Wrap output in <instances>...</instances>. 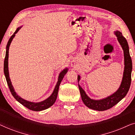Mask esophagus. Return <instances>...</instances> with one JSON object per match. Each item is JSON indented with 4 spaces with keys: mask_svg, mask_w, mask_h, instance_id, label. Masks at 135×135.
<instances>
[{
    "mask_svg": "<svg viewBox=\"0 0 135 135\" xmlns=\"http://www.w3.org/2000/svg\"><path fill=\"white\" fill-rule=\"evenodd\" d=\"M71 66H75V62L72 61V62H71Z\"/></svg>",
    "mask_w": 135,
    "mask_h": 135,
    "instance_id": "obj_1",
    "label": "esophagus"
}]
</instances>
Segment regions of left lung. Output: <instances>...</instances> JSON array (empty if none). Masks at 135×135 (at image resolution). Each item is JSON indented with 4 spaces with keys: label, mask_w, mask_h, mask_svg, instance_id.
I'll list each match as a JSON object with an SVG mask.
<instances>
[{
    "label": "left lung",
    "mask_w": 135,
    "mask_h": 135,
    "mask_svg": "<svg viewBox=\"0 0 135 135\" xmlns=\"http://www.w3.org/2000/svg\"><path fill=\"white\" fill-rule=\"evenodd\" d=\"M115 34L117 37L118 41L119 42L122 47L123 53H124V61L125 68L123 72V75L121 85L118 90L112 95L109 96L106 98L100 99V100H94L90 99L85 92L79 85V88L80 90L81 98L83 102L88 108L91 109L103 111L111 108L115 104H117L120 101L122 100L128 93L132 81V61L131 58L129 47L127 41L122 34L119 31H115ZM80 75H78L77 79L80 80Z\"/></svg>",
    "instance_id": "obj_1"
}]
</instances>
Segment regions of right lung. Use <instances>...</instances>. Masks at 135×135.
<instances>
[{
  "instance_id": "1",
  "label": "right lung",
  "mask_w": 135,
  "mask_h": 135,
  "mask_svg": "<svg viewBox=\"0 0 135 135\" xmlns=\"http://www.w3.org/2000/svg\"><path fill=\"white\" fill-rule=\"evenodd\" d=\"M20 28H21V27L17 28L15 32H14V34L11 36V37L8 40V43H7V47H6V53H5V57L4 60V66H3V72H4V74H5V78H6V80H7V84H8L9 89H10V91L11 93H12V95L20 103H21L22 105H23L24 106H25L26 108L29 109L34 110V111H40V110L47 109L50 108V107L52 106V105L55 103V101H56V99L57 98V96H58L59 86H60L61 82L62 79H63L64 75H65L66 73L68 72V69H64L62 72H61L60 75H59L58 82H57L56 86H55L54 91H53V93L51 94L50 97L48 98L47 99H45V100L41 101V102H39V103H32V102H29V101H27L26 100H25V99H23V98H21V97H19V96L16 93V92L15 91L12 85V82H11L10 81V77H9L8 68V60L9 47H10V44L12 41L13 38L15 36V34L18 32V31L20 30Z\"/></svg>"
}]
</instances>
